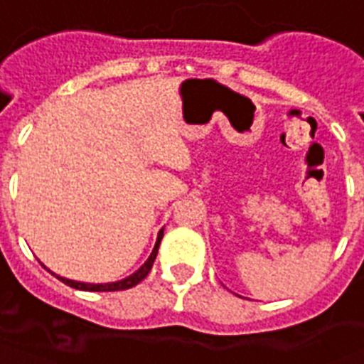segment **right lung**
I'll return each mask as SVG.
<instances>
[{
  "instance_id": "obj_1",
  "label": "right lung",
  "mask_w": 364,
  "mask_h": 364,
  "mask_svg": "<svg viewBox=\"0 0 364 364\" xmlns=\"http://www.w3.org/2000/svg\"><path fill=\"white\" fill-rule=\"evenodd\" d=\"M161 238H164V229L158 232L154 249H152L150 257L145 260V264H143L137 272H134L132 275H128V277L121 279V281H115V283H83V281H72V279L61 277V275H55V273H53V275L65 284H68V287L76 288V290H87V292H115V290H126V288H132L137 283H141V281L149 275L150 268H152V264H154L156 260V255H158V249H160Z\"/></svg>"
}]
</instances>
